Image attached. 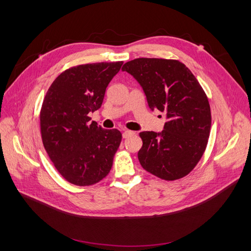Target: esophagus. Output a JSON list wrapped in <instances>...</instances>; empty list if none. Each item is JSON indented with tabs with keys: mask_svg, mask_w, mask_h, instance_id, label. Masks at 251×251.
I'll return each instance as SVG.
<instances>
[{
	"mask_svg": "<svg viewBox=\"0 0 251 251\" xmlns=\"http://www.w3.org/2000/svg\"><path fill=\"white\" fill-rule=\"evenodd\" d=\"M134 134H135V132H133V131L125 130L124 133H123V137H124V138H128V137H131V136H133Z\"/></svg>",
	"mask_w": 251,
	"mask_h": 251,
	"instance_id": "esophagus-1",
	"label": "esophagus"
}]
</instances>
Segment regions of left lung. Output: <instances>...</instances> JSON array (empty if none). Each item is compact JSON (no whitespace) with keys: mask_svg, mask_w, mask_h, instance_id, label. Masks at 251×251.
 <instances>
[{"mask_svg":"<svg viewBox=\"0 0 251 251\" xmlns=\"http://www.w3.org/2000/svg\"><path fill=\"white\" fill-rule=\"evenodd\" d=\"M121 70L140 83L151 110L166 117L161 133L139 134L141 166L166 181L185 177L200 161L210 133V107L203 88L177 59L135 58Z\"/></svg>","mask_w":251,"mask_h":251,"instance_id":"8db88e82","label":"left lung"}]
</instances>
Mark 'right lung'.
<instances>
[{"label":"right lung","instance_id":"add662e5","mask_svg":"<svg viewBox=\"0 0 251 251\" xmlns=\"http://www.w3.org/2000/svg\"><path fill=\"white\" fill-rule=\"evenodd\" d=\"M124 62L71 67L47 91L40 113L44 148L58 173L70 183L93 185L110 173L123 135L104 130L90 112L101 107L109 82Z\"/></svg>","mask_w":251,"mask_h":251}]
</instances>
